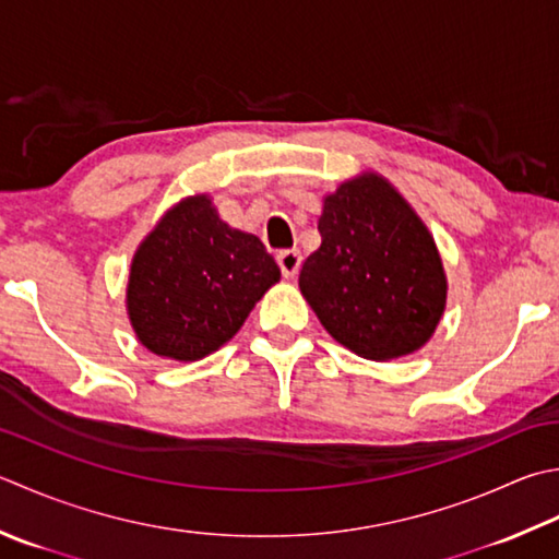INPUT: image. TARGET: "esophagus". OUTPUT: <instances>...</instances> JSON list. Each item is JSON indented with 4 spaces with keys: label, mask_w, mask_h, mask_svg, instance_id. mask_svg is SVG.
I'll list each match as a JSON object with an SVG mask.
<instances>
[{
    "label": "esophagus",
    "mask_w": 559,
    "mask_h": 559,
    "mask_svg": "<svg viewBox=\"0 0 559 559\" xmlns=\"http://www.w3.org/2000/svg\"><path fill=\"white\" fill-rule=\"evenodd\" d=\"M276 261H278V266H281V273H283V276H286V278H293L295 273L300 271L302 257H300V251H298V249H283V251H278Z\"/></svg>",
    "instance_id": "obj_1"
}]
</instances>
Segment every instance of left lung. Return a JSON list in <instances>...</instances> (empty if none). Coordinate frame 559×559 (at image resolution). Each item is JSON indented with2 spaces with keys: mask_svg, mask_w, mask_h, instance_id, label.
<instances>
[{
  "mask_svg": "<svg viewBox=\"0 0 559 559\" xmlns=\"http://www.w3.org/2000/svg\"><path fill=\"white\" fill-rule=\"evenodd\" d=\"M322 247L305 259L300 290L324 330L358 356L417 352L445 308V276L429 229L380 177L326 195Z\"/></svg>",
  "mask_w": 559,
  "mask_h": 559,
  "instance_id": "1",
  "label": "left lung"
}]
</instances>
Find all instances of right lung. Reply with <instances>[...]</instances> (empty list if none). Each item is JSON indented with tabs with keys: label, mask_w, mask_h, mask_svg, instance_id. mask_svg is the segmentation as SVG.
Segmentation results:
<instances>
[{
	"label": "right lung",
	"mask_w": 559,
	"mask_h": 559,
	"mask_svg": "<svg viewBox=\"0 0 559 559\" xmlns=\"http://www.w3.org/2000/svg\"><path fill=\"white\" fill-rule=\"evenodd\" d=\"M278 278L261 239L233 229L195 195L174 205L140 245L128 314L152 354L195 360L229 342Z\"/></svg>",
	"instance_id": "right-lung-1"
}]
</instances>
